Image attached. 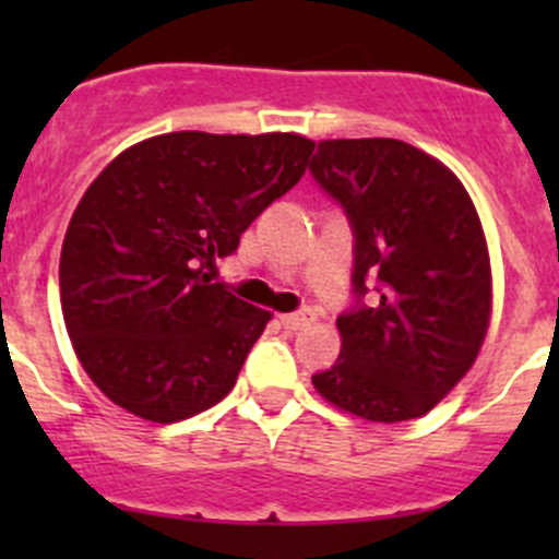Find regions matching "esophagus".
I'll list each match as a JSON object with an SVG mask.
<instances>
[{
    "instance_id": "34e87169",
    "label": "esophagus",
    "mask_w": 559,
    "mask_h": 559,
    "mask_svg": "<svg viewBox=\"0 0 559 559\" xmlns=\"http://www.w3.org/2000/svg\"><path fill=\"white\" fill-rule=\"evenodd\" d=\"M313 319H316V313L311 311V308H306V311L281 316V324H284V330L297 332V330H306L308 324H313Z\"/></svg>"
}]
</instances>
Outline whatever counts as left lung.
<instances>
[{
	"label": "left lung",
	"instance_id": "left-lung-1",
	"mask_svg": "<svg viewBox=\"0 0 559 559\" xmlns=\"http://www.w3.org/2000/svg\"><path fill=\"white\" fill-rule=\"evenodd\" d=\"M311 173L352 222L359 300L337 316L341 357L313 376L316 392L368 421L425 416L465 379L489 330L476 205L443 162L392 138L321 140Z\"/></svg>",
	"mask_w": 559,
	"mask_h": 559
}]
</instances>
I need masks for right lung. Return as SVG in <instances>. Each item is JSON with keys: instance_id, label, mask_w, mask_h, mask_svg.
<instances>
[{"instance_id": "add662e5", "label": "right lung", "mask_w": 559, "mask_h": 559, "mask_svg": "<svg viewBox=\"0 0 559 559\" xmlns=\"http://www.w3.org/2000/svg\"><path fill=\"white\" fill-rule=\"evenodd\" d=\"M313 148L295 132H167L94 178L67 227L59 289L72 348L107 400L173 425L233 392L273 313L211 275Z\"/></svg>"}]
</instances>
